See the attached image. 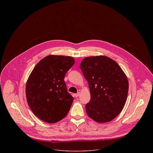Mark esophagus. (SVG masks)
<instances>
[{
  "instance_id": "esophagus-1",
  "label": "esophagus",
  "mask_w": 153,
  "mask_h": 153,
  "mask_svg": "<svg viewBox=\"0 0 153 153\" xmlns=\"http://www.w3.org/2000/svg\"><path fill=\"white\" fill-rule=\"evenodd\" d=\"M79 95H80V93H77V94H74V96H75L76 97H79Z\"/></svg>"
}]
</instances>
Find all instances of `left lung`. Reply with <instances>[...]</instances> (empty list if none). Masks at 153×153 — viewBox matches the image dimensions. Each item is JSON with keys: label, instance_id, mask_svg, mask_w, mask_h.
Listing matches in <instances>:
<instances>
[{"label": "left lung", "instance_id": "8db88e82", "mask_svg": "<svg viewBox=\"0 0 153 153\" xmlns=\"http://www.w3.org/2000/svg\"><path fill=\"white\" fill-rule=\"evenodd\" d=\"M88 81L91 99L85 105L88 116L99 123L112 120L122 111L129 84L119 65L103 56L85 57L80 67Z\"/></svg>", "mask_w": 153, "mask_h": 153}]
</instances>
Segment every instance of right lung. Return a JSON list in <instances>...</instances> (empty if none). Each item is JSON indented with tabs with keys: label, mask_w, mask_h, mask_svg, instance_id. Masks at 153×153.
Here are the masks:
<instances>
[{
	"label": "right lung",
	"mask_w": 153,
	"mask_h": 153,
	"mask_svg": "<svg viewBox=\"0 0 153 153\" xmlns=\"http://www.w3.org/2000/svg\"><path fill=\"white\" fill-rule=\"evenodd\" d=\"M74 62L70 56L50 55L32 71L26 85L27 100L40 120L54 123L70 111L74 98L67 91L64 78Z\"/></svg>",
	"instance_id": "1"
}]
</instances>
